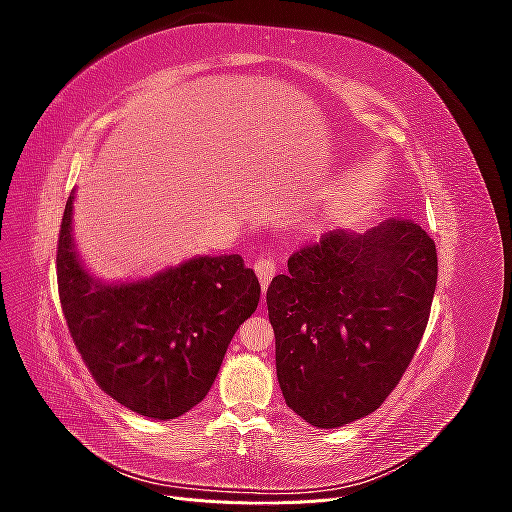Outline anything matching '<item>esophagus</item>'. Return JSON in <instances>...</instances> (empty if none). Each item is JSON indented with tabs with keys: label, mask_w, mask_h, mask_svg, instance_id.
I'll list each match as a JSON object with an SVG mask.
<instances>
[{
	"label": "esophagus",
	"mask_w": 512,
	"mask_h": 512,
	"mask_svg": "<svg viewBox=\"0 0 512 512\" xmlns=\"http://www.w3.org/2000/svg\"><path fill=\"white\" fill-rule=\"evenodd\" d=\"M275 258L273 256H260L256 262H254V271H256V275H258V280H260V286H262V290H267L269 288V284H271V280H273V275H275Z\"/></svg>",
	"instance_id": "esophagus-1"
}]
</instances>
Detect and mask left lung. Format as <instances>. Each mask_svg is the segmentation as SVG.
I'll return each mask as SVG.
<instances>
[{"instance_id":"left-lung-1","label":"left lung","mask_w":512,"mask_h":512,"mask_svg":"<svg viewBox=\"0 0 512 512\" xmlns=\"http://www.w3.org/2000/svg\"><path fill=\"white\" fill-rule=\"evenodd\" d=\"M436 282V243L412 220L329 230L294 252L267 290L288 408L322 429L378 410L421 344Z\"/></svg>"}]
</instances>
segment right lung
Listing matches in <instances>:
<instances>
[{"label":"right lung","mask_w":512,"mask_h":512,"mask_svg":"<svg viewBox=\"0 0 512 512\" xmlns=\"http://www.w3.org/2000/svg\"><path fill=\"white\" fill-rule=\"evenodd\" d=\"M68 198L57 243L59 301L100 389L149 418H175L205 399L260 284L239 254L198 256L147 280L104 284L81 265Z\"/></svg>","instance_id":"add662e5"}]
</instances>
